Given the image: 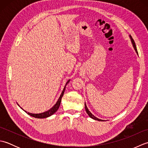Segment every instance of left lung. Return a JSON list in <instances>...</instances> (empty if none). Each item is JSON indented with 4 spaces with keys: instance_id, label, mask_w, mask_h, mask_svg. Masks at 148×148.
I'll return each mask as SVG.
<instances>
[{
    "instance_id": "left-lung-1",
    "label": "left lung",
    "mask_w": 148,
    "mask_h": 148,
    "mask_svg": "<svg viewBox=\"0 0 148 148\" xmlns=\"http://www.w3.org/2000/svg\"><path fill=\"white\" fill-rule=\"evenodd\" d=\"M130 39H131V40H132V45H133L134 48L135 50H136V53H137V54H138V52H137V48H136V43H135V42H134V40L133 39V38H132V36H130ZM84 106H85V109H86V112H87V114H88V116H90V118H93V119H95V120H98V121H103L102 119H99V118H96L95 116H93V115L92 114V113H91V112H90L89 110L88 109V108H87V107H86V103H84Z\"/></svg>"
}]
</instances>
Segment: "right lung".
I'll list each match as a JSON object with an SVG mask.
<instances>
[{"label":"right lung","instance_id":"add662e5","mask_svg":"<svg viewBox=\"0 0 148 148\" xmlns=\"http://www.w3.org/2000/svg\"><path fill=\"white\" fill-rule=\"evenodd\" d=\"M69 82V80L67 81V83H66V85H67V84ZM65 90V86L64 87V90H63L61 95H60V97H59V99L58 100L57 102L56 103V104L54 106H53L52 108H51L49 110H48V111H46V112H42V113H40V114H32V113H30V112H27V114H29L31 116H32V117L36 118H47V117H49V116H51L52 114H54L55 112H56V111H57V110L58 109L59 107H60V103H61L62 98L63 95H64Z\"/></svg>","mask_w":148,"mask_h":148}]
</instances>
